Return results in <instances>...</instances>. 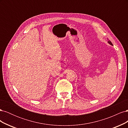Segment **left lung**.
<instances>
[{
	"label": "left lung",
	"instance_id": "8db88e82",
	"mask_svg": "<svg viewBox=\"0 0 128 128\" xmlns=\"http://www.w3.org/2000/svg\"><path fill=\"white\" fill-rule=\"evenodd\" d=\"M108 43H110V45H113V44H112V42H110V41H108Z\"/></svg>",
	"mask_w": 128,
	"mask_h": 128
}]
</instances>
